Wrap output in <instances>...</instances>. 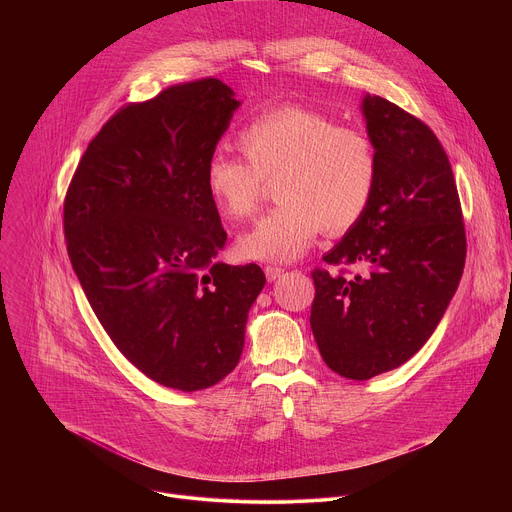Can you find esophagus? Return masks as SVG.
<instances>
[{"instance_id":"obj_1","label":"esophagus","mask_w":512,"mask_h":512,"mask_svg":"<svg viewBox=\"0 0 512 512\" xmlns=\"http://www.w3.org/2000/svg\"><path fill=\"white\" fill-rule=\"evenodd\" d=\"M283 275V269L281 267H265V277H267V281H275V279H279Z\"/></svg>"}]
</instances>
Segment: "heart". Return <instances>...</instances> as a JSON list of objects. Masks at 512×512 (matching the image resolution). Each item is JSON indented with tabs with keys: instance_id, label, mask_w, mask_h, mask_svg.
<instances>
[{
	"instance_id": "b5f03b06",
	"label": "heart",
	"mask_w": 512,
	"mask_h": 512,
	"mask_svg": "<svg viewBox=\"0 0 512 512\" xmlns=\"http://www.w3.org/2000/svg\"><path fill=\"white\" fill-rule=\"evenodd\" d=\"M247 163L214 154L204 172L214 206L231 221L255 212L263 182H273V210L239 237L245 259L287 263L300 259L322 227L352 229L367 212L377 186V152L371 137L340 127L332 117L281 107L249 121L239 131Z\"/></svg>"
}]
</instances>
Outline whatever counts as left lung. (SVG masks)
Here are the masks:
<instances>
[{"instance_id":"8db88e82","label":"left lung","mask_w":512,"mask_h":512,"mask_svg":"<svg viewBox=\"0 0 512 512\" xmlns=\"http://www.w3.org/2000/svg\"><path fill=\"white\" fill-rule=\"evenodd\" d=\"M360 109L377 152V186L324 261L362 271L314 269L310 316L324 362L352 381L401 367L427 342L466 263L462 206L440 139L383 97L367 95Z\"/></svg>"}]
</instances>
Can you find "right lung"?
<instances>
[{"mask_svg":"<svg viewBox=\"0 0 512 512\" xmlns=\"http://www.w3.org/2000/svg\"><path fill=\"white\" fill-rule=\"evenodd\" d=\"M241 103L218 79L119 109L64 198L68 257L101 326L152 381L200 391L241 358L259 265L214 261L227 233L206 164Z\"/></svg>","mask_w":512,"mask_h":512,"instance_id":"1","label":"right lung"}]
</instances>
